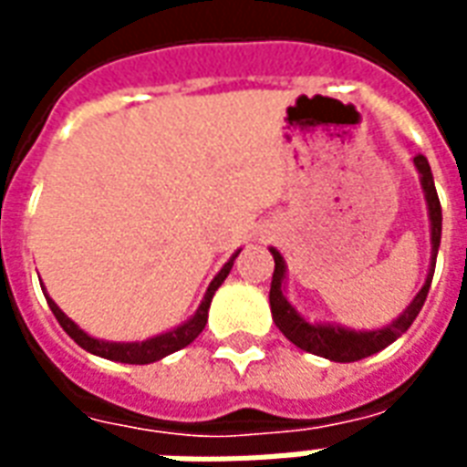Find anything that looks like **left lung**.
<instances>
[{
	"label": "left lung",
	"mask_w": 467,
	"mask_h": 467,
	"mask_svg": "<svg viewBox=\"0 0 467 467\" xmlns=\"http://www.w3.org/2000/svg\"><path fill=\"white\" fill-rule=\"evenodd\" d=\"M415 167L420 172L422 190H425V200H428V210H431V240H432V263L428 280L422 285V290L415 295V300L408 305V310L382 330H370V333H355V330H345V327H335V325H310L305 317L295 313V307L283 295V280H285V263L283 254L277 250H270L275 257V273L273 283H270V307H273V320L280 327V333L297 345L300 350L313 352L320 358H327L333 362H355L380 352L382 348H388L395 343L412 320L418 317V313L425 305L428 290H431L432 273H435V257H438V247H441V230H442V210L438 192H435V182H432V172L428 160L422 154H415Z\"/></svg>",
	"instance_id": "1"
}]
</instances>
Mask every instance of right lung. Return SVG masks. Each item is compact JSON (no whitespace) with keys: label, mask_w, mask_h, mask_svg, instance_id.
Here are the masks:
<instances>
[{"label":"right lung","mask_w":467,"mask_h":467,"mask_svg":"<svg viewBox=\"0 0 467 467\" xmlns=\"http://www.w3.org/2000/svg\"><path fill=\"white\" fill-rule=\"evenodd\" d=\"M240 253H234L230 257V263L224 265L223 270L217 273L210 287H207V295H204L202 305H200V310L194 313V317H190L187 323L180 325L177 330H170V333L157 335V337H150V340H144V343H105V340H97V337H89L87 333H82L79 327H77L69 317H67L59 307L55 305V300H49L47 297V303H49V310L55 313L57 323L65 327V333L75 340L79 348H85L87 352H92V355H99V358H107V360H117V362H130V365H147V362H157L167 358V355H172V352L182 350L187 345L192 343L197 335L202 333L204 325H207V310H210V303H213V295L214 290L224 283V277L230 275L233 270L234 257Z\"/></svg>","instance_id":"1"}]
</instances>
